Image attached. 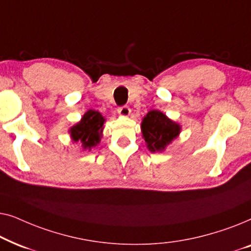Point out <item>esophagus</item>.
I'll return each instance as SVG.
<instances>
[{"label":"esophagus","mask_w":251,"mask_h":251,"mask_svg":"<svg viewBox=\"0 0 251 251\" xmlns=\"http://www.w3.org/2000/svg\"><path fill=\"white\" fill-rule=\"evenodd\" d=\"M130 112H131V109H130L129 106H126V105L120 106V107L118 108V113L122 116H128L130 114Z\"/></svg>","instance_id":"34e87169"}]
</instances>
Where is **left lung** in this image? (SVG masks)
Wrapping results in <instances>:
<instances>
[{
	"mask_svg": "<svg viewBox=\"0 0 251 251\" xmlns=\"http://www.w3.org/2000/svg\"><path fill=\"white\" fill-rule=\"evenodd\" d=\"M143 137L151 152H161L171 140L176 138L180 126L168 119L160 111H151L142 122Z\"/></svg>",
	"mask_w": 251,
	"mask_h": 251,
	"instance_id": "obj_1",
	"label": "left lung"
}]
</instances>
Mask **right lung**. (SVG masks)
<instances>
[{"label": "right lung", "mask_w": 251, "mask_h": 251, "mask_svg": "<svg viewBox=\"0 0 251 251\" xmlns=\"http://www.w3.org/2000/svg\"><path fill=\"white\" fill-rule=\"evenodd\" d=\"M105 119L97 111H88L77 125L71 128V137L74 142L82 143L84 150L90 151L100 142Z\"/></svg>", "instance_id": "right-lung-1"}]
</instances>
